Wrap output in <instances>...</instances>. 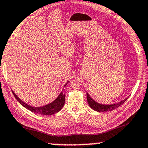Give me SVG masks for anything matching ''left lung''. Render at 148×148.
<instances>
[{
	"mask_svg": "<svg viewBox=\"0 0 148 148\" xmlns=\"http://www.w3.org/2000/svg\"><path fill=\"white\" fill-rule=\"evenodd\" d=\"M87 99L89 105L90 106V107L92 108V109L94 110V111L98 112H106L113 111V110L115 109V108H118L119 106H120L121 105V104L124 103L125 101L128 99V98L121 100V102H118V103L113 104H102L98 103V102H96L94 100H93V99L91 98V96L88 94V93H87Z\"/></svg>",
	"mask_w": 148,
	"mask_h": 148,
	"instance_id": "1",
	"label": "left lung"
}]
</instances>
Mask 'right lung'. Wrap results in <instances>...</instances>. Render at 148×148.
<instances>
[{
    "mask_svg": "<svg viewBox=\"0 0 148 148\" xmlns=\"http://www.w3.org/2000/svg\"><path fill=\"white\" fill-rule=\"evenodd\" d=\"M69 83V81L67 82L64 85V87L67 85V84ZM13 94L15 96V98L18 102H20V104H22L24 107H25L27 109H29V111L35 113L40 114V115H53L57 112H59L60 110L63 107V105H64L65 100V94L64 91H61L60 94L59 95V96L57 97V98L55 99L53 102H52L51 103L46 104V105L40 106V107H33V106H31L29 105V104H26L25 102H24L23 101L20 100V99L18 98V96H16V93H15L14 91H12Z\"/></svg>",
    "mask_w": 148,
    "mask_h": 148,
    "instance_id": "obj_1",
    "label": "right lung"
}]
</instances>
